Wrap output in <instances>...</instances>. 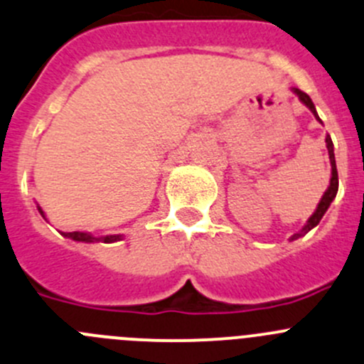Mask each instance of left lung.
<instances>
[{"label": "left lung", "instance_id": "1", "mask_svg": "<svg viewBox=\"0 0 364 364\" xmlns=\"http://www.w3.org/2000/svg\"><path fill=\"white\" fill-rule=\"evenodd\" d=\"M294 92L297 94V96H299V100H301L302 103H304L306 107H308L309 110L313 112V115H315V117L318 119V121H320V117H318V114H316V110H315V105H313L311 97H309L308 94H306V92H302V90H299V88H294ZM326 144H327V151H329V160H331V167H333V176H331V185H329V188L326 190V193H323V197H322V200H320V203H318V208H316V211H315V213L311 215V217H309L308 224H306L304 228H302V231L295 232V235L291 236V240H297L299 236H304L306 232H308V231H311V229L315 228V225L318 224L320 220H322L323 213H326V211H327V208L331 206V203H333V199H334V197H336V193H338V171H336V160H334L333 140H331V136H329V135H327V139H326Z\"/></svg>", "mask_w": 364, "mask_h": 364}]
</instances>
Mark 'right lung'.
Wrapping results in <instances>:
<instances>
[{
    "label": "right lung",
    "mask_w": 364,
    "mask_h": 364,
    "mask_svg": "<svg viewBox=\"0 0 364 364\" xmlns=\"http://www.w3.org/2000/svg\"><path fill=\"white\" fill-rule=\"evenodd\" d=\"M41 215L44 217V211L38 208ZM63 236L67 238H73L76 242H85V243H92V242H105V243H112V242H117V240L122 238V235H110V236H103V238H97V236H92L90 232H81V231H73V232H62Z\"/></svg>",
    "instance_id": "obj_1"
}]
</instances>
